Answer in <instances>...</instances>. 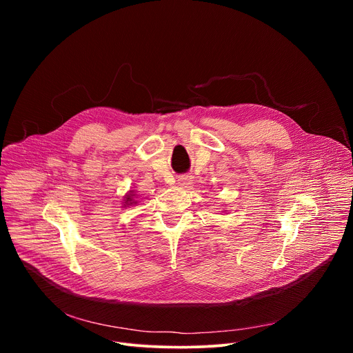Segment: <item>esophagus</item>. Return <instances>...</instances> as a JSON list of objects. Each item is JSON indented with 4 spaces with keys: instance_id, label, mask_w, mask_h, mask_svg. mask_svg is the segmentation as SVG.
Listing matches in <instances>:
<instances>
[{
    "instance_id": "esophagus-1",
    "label": "esophagus",
    "mask_w": 353,
    "mask_h": 353,
    "mask_svg": "<svg viewBox=\"0 0 353 353\" xmlns=\"http://www.w3.org/2000/svg\"><path fill=\"white\" fill-rule=\"evenodd\" d=\"M179 184H180V186H188V184H190V179L189 177H180Z\"/></svg>"
}]
</instances>
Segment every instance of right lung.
Listing matches in <instances>:
<instances>
[{
    "label": "right lung",
    "instance_id": "1",
    "mask_svg": "<svg viewBox=\"0 0 353 353\" xmlns=\"http://www.w3.org/2000/svg\"><path fill=\"white\" fill-rule=\"evenodd\" d=\"M134 199H136V196L133 194V192L127 193V194H125V200H124V208H125V206H132V205H136L137 201H136Z\"/></svg>",
    "mask_w": 353,
    "mask_h": 353
}]
</instances>
